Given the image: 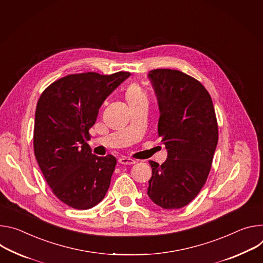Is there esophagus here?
Returning a JSON list of instances; mask_svg holds the SVG:
<instances>
[{"label":"esophagus","mask_w":263,"mask_h":263,"mask_svg":"<svg viewBox=\"0 0 263 263\" xmlns=\"http://www.w3.org/2000/svg\"><path fill=\"white\" fill-rule=\"evenodd\" d=\"M118 162H119L120 164H122V165H132V164H135V163H136L135 160H133V159H130V158H126V157L120 158V159L118 160Z\"/></svg>","instance_id":"obj_1"}]
</instances>
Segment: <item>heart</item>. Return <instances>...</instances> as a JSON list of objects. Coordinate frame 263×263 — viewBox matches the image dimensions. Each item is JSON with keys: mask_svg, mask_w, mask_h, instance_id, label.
<instances>
[{"mask_svg": "<svg viewBox=\"0 0 263 263\" xmlns=\"http://www.w3.org/2000/svg\"><path fill=\"white\" fill-rule=\"evenodd\" d=\"M125 97L129 103L138 101L143 98H146L143 89L137 82H132L127 85L126 90H125Z\"/></svg>", "mask_w": 263, "mask_h": 263, "instance_id": "1", "label": "heart"}]
</instances>
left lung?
Returning a JSON list of instances; mask_svg holds the SVG:
<instances>
[{
	"label": "left lung",
	"mask_w": 263,
	"mask_h": 263,
	"mask_svg": "<svg viewBox=\"0 0 263 263\" xmlns=\"http://www.w3.org/2000/svg\"><path fill=\"white\" fill-rule=\"evenodd\" d=\"M158 97L159 137L168 156L149 161L153 177L147 194L163 209H180L205 185L218 142V125L209 92L198 80L178 70L149 72Z\"/></svg>",
	"instance_id": "obj_1"
}]
</instances>
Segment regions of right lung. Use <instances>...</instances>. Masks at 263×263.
<instances>
[{"instance_id":"1","label":"right lung","mask_w":263,"mask_h":263,"mask_svg":"<svg viewBox=\"0 0 263 263\" xmlns=\"http://www.w3.org/2000/svg\"><path fill=\"white\" fill-rule=\"evenodd\" d=\"M129 72L67 75L42 93L35 110L33 148L54 195L66 205L86 210L108 190L116 158L92 154L86 140L99 107Z\"/></svg>"}]
</instances>
